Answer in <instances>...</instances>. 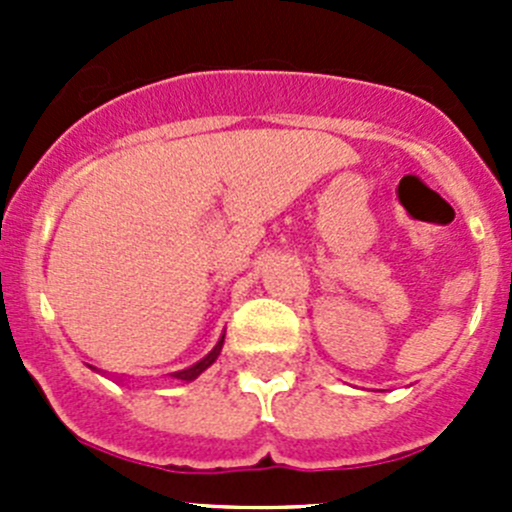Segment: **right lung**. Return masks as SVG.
<instances>
[{
  "label": "right lung",
  "mask_w": 512,
  "mask_h": 512,
  "mask_svg": "<svg viewBox=\"0 0 512 512\" xmlns=\"http://www.w3.org/2000/svg\"><path fill=\"white\" fill-rule=\"evenodd\" d=\"M223 342H225V334H223V337H220V342L215 344L213 352L205 354L203 359L195 361V364H193V366H188V369L173 371V374H170V376H173V379H178V381H195V379H198L200 374H203L205 369H208L210 364H215V359H218V356H220V349H223ZM91 369H96V366H91Z\"/></svg>",
  "instance_id": "right-lung-1"
}]
</instances>
